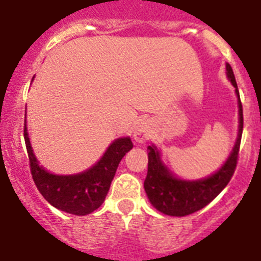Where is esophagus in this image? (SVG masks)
Masks as SVG:
<instances>
[{"mask_svg":"<svg viewBox=\"0 0 261 261\" xmlns=\"http://www.w3.org/2000/svg\"><path fill=\"white\" fill-rule=\"evenodd\" d=\"M151 136V124L149 120L140 121L133 128V138L137 142H145Z\"/></svg>","mask_w":261,"mask_h":261,"instance_id":"obj_1","label":"esophagus"}]
</instances>
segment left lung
I'll return each mask as SVG.
<instances>
[{
  "instance_id": "left-lung-1",
  "label": "left lung",
  "mask_w": 261,
  "mask_h": 261,
  "mask_svg": "<svg viewBox=\"0 0 261 261\" xmlns=\"http://www.w3.org/2000/svg\"><path fill=\"white\" fill-rule=\"evenodd\" d=\"M226 75L234 86L235 95L238 98L239 125L234 146L223 165L216 172L196 180L181 179L165 165L161 151L155 145L151 144L150 146H147L149 162L147 175L144 183L145 192L154 208L166 216L184 217L202 209L220 195L234 174L243 132V110L237 81L230 64H226Z\"/></svg>"
}]
</instances>
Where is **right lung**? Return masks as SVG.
<instances>
[{
	"label": "right lung",
	"instance_id": "add662e5",
	"mask_svg": "<svg viewBox=\"0 0 261 261\" xmlns=\"http://www.w3.org/2000/svg\"><path fill=\"white\" fill-rule=\"evenodd\" d=\"M26 123L24 121V142L32 179L43 197L55 208L74 216H86L96 211L105 201L120 161L133 147L130 138H116L102 158L85 171L59 175L52 174L39 163L32 150Z\"/></svg>",
	"mask_w": 261,
	"mask_h": 261
}]
</instances>
